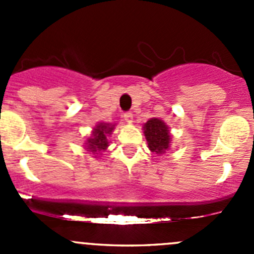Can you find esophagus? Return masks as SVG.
<instances>
[{"label": "esophagus", "mask_w": 254, "mask_h": 254, "mask_svg": "<svg viewBox=\"0 0 254 254\" xmlns=\"http://www.w3.org/2000/svg\"><path fill=\"white\" fill-rule=\"evenodd\" d=\"M124 119L127 120V123H132V119H134V115H132V113H125V114H124Z\"/></svg>", "instance_id": "34e87169"}]
</instances>
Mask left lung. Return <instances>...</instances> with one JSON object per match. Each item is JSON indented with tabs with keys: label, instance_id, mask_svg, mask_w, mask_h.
<instances>
[{
	"label": "left lung",
	"instance_id": "left-lung-1",
	"mask_svg": "<svg viewBox=\"0 0 254 254\" xmlns=\"http://www.w3.org/2000/svg\"><path fill=\"white\" fill-rule=\"evenodd\" d=\"M143 135L147 141L148 150L152 153L162 156L171 150L172 135L170 127L158 118H151L143 124Z\"/></svg>",
	"mask_w": 254,
	"mask_h": 254
}]
</instances>
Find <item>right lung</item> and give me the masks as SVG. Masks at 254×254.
Masks as SVG:
<instances>
[{
  "instance_id": "obj_1",
  "label": "right lung",
  "mask_w": 254,
  "mask_h": 254,
  "mask_svg": "<svg viewBox=\"0 0 254 254\" xmlns=\"http://www.w3.org/2000/svg\"><path fill=\"white\" fill-rule=\"evenodd\" d=\"M114 123L101 122L92 129L91 136L84 140V150L88 153H92L93 157H99L102 152L108 148L109 136L115 129Z\"/></svg>"
}]
</instances>
